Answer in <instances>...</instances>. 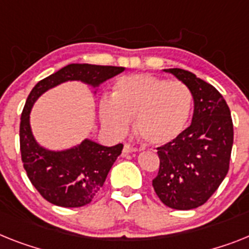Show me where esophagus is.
<instances>
[{"instance_id": "esophagus-1", "label": "esophagus", "mask_w": 249, "mask_h": 249, "mask_svg": "<svg viewBox=\"0 0 249 249\" xmlns=\"http://www.w3.org/2000/svg\"><path fill=\"white\" fill-rule=\"evenodd\" d=\"M137 148H134L133 145H130V144H125L124 145V149H123V153L128 154V153H134V152H137Z\"/></svg>"}]
</instances>
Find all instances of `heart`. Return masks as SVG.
I'll return each instance as SVG.
<instances>
[{"instance_id": "1", "label": "heart", "mask_w": 249, "mask_h": 249, "mask_svg": "<svg viewBox=\"0 0 249 249\" xmlns=\"http://www.w3.org/2000/svg\"><path fill=\"white\" fill-rule=\"evenodd\" d=\"M192 93L185 83L152 74H129L115 82L112 100L100 102L102 124L115 134H125L135 119V131L149 145L175 141L189 123Z\"/></svg>"}]
</instances>
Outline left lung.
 Wrapping results in <instances>:
<instances>
[{"label": "left lung", "instance_id": "8db88e82", "mask_svg": "<svg viewBox=\"0 0 249 249\" xmlns=\"http://www.w3.org/2000/svg\"><path fill=\"white\" fill-rule=\"evenodd\" d=\"M163 71L189 87L194 115L191 125L175 141L157 148L160 164L152 185L164 205L190 210L205 204L227 176L233 121L224 97L214 86L189 71Z\"/></svg>", "mask_w": 249, "mask_h": 249}]
</instances>
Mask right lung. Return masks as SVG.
<instances>
[{
  "mask_svg": "<svg viewBox=\"0 0 249 249\" xmlns=\"http://www.w3.org/2000/svg\"><path fill=\"white\" fill-rule=\"evenodd\" d=\"M124 67L72 63L41 79L25 102L20 123V149L29 179L44 199L63 208H79L92 201L108 171L121 154L123 144L105 147L86 138L66 149H49L35 139L30 114L35 102L49 89L66 82H82L93 89L124 72Z\"/></svg>",
  "mask_w": 249,
  "mask_h": 249,
  "instance_id": "1",
  "label": "right lung"
}]
</instances>
